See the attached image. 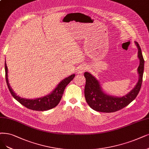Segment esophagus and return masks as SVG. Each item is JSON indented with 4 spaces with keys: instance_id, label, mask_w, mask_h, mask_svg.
Listing matches in <instances>:
<instances>
[{
    "instance_id": "obj_1",
    "label": "esophagus",
    "mask_w": 149,
    "mask_h": 149,
    "mask_svg": "<svg viewBox=\"0 0 149 149\" xmlns=\"http://www.w3.org/2000/svg\"><path fill=\"white\" fill-rule=\"evenodd\" d=\"M86 70V67L85 65H81L79 68L77 72L79 74H82L84 73V72H85Z\"/></svg>"
}]
</instances>
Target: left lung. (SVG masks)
Instances as JSON below:
<instances>
[{
	"label": "left lung",
	"mask_w": 149,
	"mask_h": 149,
	"mask_svg": "<svg viewBox=\"0 0 149 149\" xmlns=\"http://www.w3.org/2000/svg\"><path fill=\"white\" fill-rule=\"evenodd\" d=\"M136 45L138 49L137 57L139 59V65L137 68L139 74V80L135 87L127 95L122 97H116L109 95L102 91V87L99 81L94 76L89 72H85L86 79L85 87V97L86 101L89 106L96 111L101 112H114L119 111L128 106L133 101L141 90L142 77L144 73V59L139 43L135 42Z\"/></svg>",
	"instance_id": "left-lung-1"
}]
</instances>
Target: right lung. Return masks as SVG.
I'll return each instance as SVG.
<instances>
[{"label":"right lung","instance_id":"1","mask_svg":"<svg viewBox=\"0 0 149 149\" xmlns=\"http://www.w3.org/2000/svg\"><path fill=\"white\" fill-rule=\"evenodd\" d=\"M5 79H6L7 85L12 96L16 101H18L22 105L27 107V109L37 111H48V110L56 107L60 102L61 100L65 86L73 80L75 77V74H72L69 76L68 77L63 80L57 85V86L55 88V89L50 94H49L45 96L34 99H34L29 100V99L17 96L16 93L13 91L12 88L10 87L8 80V68L6 63H5Z\"/></svg>","mask_w":149,"mask_h":149}]
</instances>
